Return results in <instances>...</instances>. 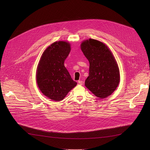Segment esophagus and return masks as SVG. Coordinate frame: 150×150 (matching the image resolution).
<instances>
[{"instance_id": "1", "label": "esophagus", "mask_w": 150, "mask_h": 150, "mask_svg": "<svg viewBox=\"0 0 150 150\" xmlns=\"http://www.w3.org/2000/svg\"><path fill=\"white\" fill-rule=\"evenodd\" d=\"M78 83V84H80V85H82L83 84V81L82 80H79Z\"/></svg>"}]
</instances>
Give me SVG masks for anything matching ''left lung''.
I'll return each instance as SVG.
<instances>
[{
  "label": "left lung",
  "instance_id": "obj_1",
  "mask_svg": "<svg viewBox=\"0 0 150 150\" xmlns=\"http://www.w3.org/2000/svg\"><path fill=\"white\" fill-rule=\"evenodd\" d=\"M80 46L89 62L86 87L100 98L111 96L120 80L119 68L112 52L105 43L91 38L83 41Z\"/></svg>",
  "mask_w": 150,
  "mask_h": 150
}]
</instances>
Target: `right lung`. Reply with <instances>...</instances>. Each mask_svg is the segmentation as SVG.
<instances>
[{
    "instance_id": "1",
    "label": "right lung",
    "mask_w": 150,
    "mask_h": 150,
    "mask_svg": "<svg viewBox=\"0 0 150 150\" xmlns=\"http://www.w3.org/2000/svg\"><path fill=\"white\" fill-rule=\"evenodd\" d=\"M66 41H56L44 51L36 69V82L43 95L52 100L64 99L77 83L74 81L64 66L70 52Z\"/></svg>"
}]
</instances>
